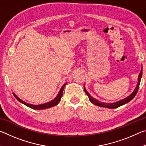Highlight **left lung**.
I'll return each mask as SVG.
<instances>
[{
    "instance_id": "obj_1",
    "label": "left lung",
    "mask_w": 146,
    "mask_h": 146,
    "mask_svg": "<svg viewBox=\"0 0 146 146\" xmlns=\"http://www.w3.org/2000/svg\"><path fill=\"white\" fill-rule=\"evenodd\" d=\"M142 76V69L141 70V71H140V73L139 74V75H138L137 85V86H136L135 90L133 91V92L130 95L128 96L127 97L123 98V99L121 100L118 101V102H114V103H104V102H100V101L96 100L95 98H94L91 97V96L90 95V93H89L88 91H86V88L84 87V91H85V93H86V95L88 96L89 99H90V102L91 103H93V104L97 105L98 106H100V107H102V108H110V109H114V108H117L120 107V106L130 102V101L133 98L135 97V95H137V93L138 92V89H139V86H140V80H141Z\"/></svg>"
}]
</instances>
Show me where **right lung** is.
I'll return each mask as SVG.
<instances>
[{
	"mask_svg": "<svg viewBox=\"0 0 146 146\" xmlns=\"http://www.w3.org/2000/svg\"><path fill=\"white\" fill-rule=\"evenodd\" d=\"M66 83L64 84L62 86V87L61 88V89L59 91V93H58V95L56 97L54 98L53 100L50 101V102H47L45 104H39V105H33V104H28V103H26V102H24L23 100H21V98H19L17 96L15 95V93H13L14 97H15L17 100L19 101L20 102H21L22 104H23L26 105V106H28V107L30 108L31 109H33V110H44V109H48L49 108H51V107H53V106H55L56 105H57L60 102V100H61V98H62V94H63V90H64V86H66Z\"/></svg>",
	"mask_w": 146,
	"mask_h": 146,
	"instance_id": "obj_1",
	"label": "right lung"
}]
</instances>
